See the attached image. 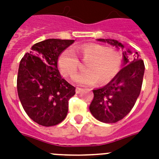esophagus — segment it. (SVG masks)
<instances>
[{
	"label": "esophagus",
	"instance_id": "34e87169",
	"mask_svg": "<svg viewBox=\"0 0 159 159\" xmlns=\"http://www.w3.org/2000/svg\"><path fill=\"white\" fill-rule=\"evenodd\" d=\"M82 88H80V87H77V88H76V92H77V94H79L80 92H82Z\"/></svg>",
	"mask_w": 159,
	"mask_h": 159
}]
</instances>
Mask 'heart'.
I'll return each mask as SVG.
<instances>
[{
    "mask_svg": "<svg viewBox=\"0 0 159 159\" xmlns=\"http://www.w3.org/2000/svg\"><path fill=\"white\" fill-rule=\"evenodd\" d=\"M77 51L84 62L89 61L86 66L87 71L73 77L77 84L92 86L98 81L100 84H106L120 70L122 57L117 51L96 43L84 44ZM58 66L65 77H72L79 68L80 62L72 49H65L58 57Z\"/></svg>",
    "mask_w": 159,
    "mask_h": 159,
    "instance_id": "1",
    "label": "heart"
}]
</instances>
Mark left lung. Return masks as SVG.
<instances>
[{"label":"left lung","mask_w":159,"mask_h":159,"mask_svg":"<svg viewBox=\"0 0 159 159\" xmlns=\"http://www.w3.org/2000/svg\"><path fill=\"white\" fill-rule=\"evenodd\" d=\"M117 48L125 46L116 39H98ZM132 54L129 49L123 52L125 67L106 86L93 90L94 98L90 105L92 116L104 123H116L128 115L135 104L140 93L144 73V63L136 52Z\"/></svg>","instance_id":"8db88e82"}]
</instances>
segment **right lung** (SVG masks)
Here are the masks:
<instances>
[{"label":"right lung","mask_w":159,"mask_h":159,"mask_svg":"<svg viewBox=\"0 0 159 159\" xmlns=\"http://www.w3.org/2000/svg\"><path fill=\"white\" fill-rule=\"evenodd\" d=\"M74 40L48 39L34 44L20 62L17 92L29 117L43 126L61 123L75 88L61 77L57 59Z\"/></svg>","instance_id":"1"}]
</instances>
